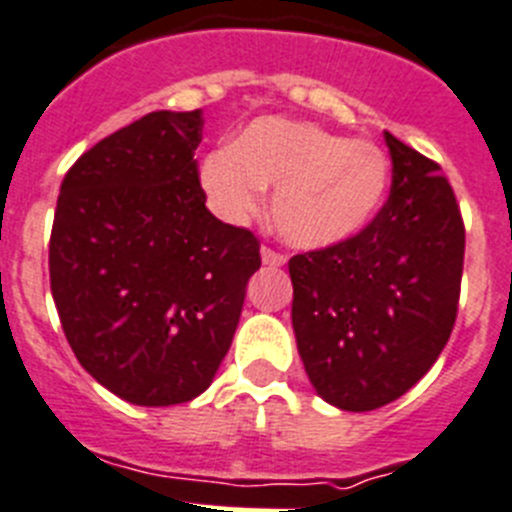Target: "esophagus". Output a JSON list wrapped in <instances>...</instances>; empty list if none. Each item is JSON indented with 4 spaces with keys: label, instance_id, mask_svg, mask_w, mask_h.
Masks as SVG:
<instances>
[{
    "label": "esophagus",
    "instance_id": "1",
    "mask_svg": "<svg viewBox=\"0 0 512 512\" xmlns=\"http://www.w3.org/2000/svg\"><path fill=\"white\" fill-rule=\"evenodd\" d=\"M262 265H267V267H283L285 265V255H280V252L270 250V247H262Z\"/></svg>",
    "mask_w": 512,
    "mask_h": 512
}]
</instances>
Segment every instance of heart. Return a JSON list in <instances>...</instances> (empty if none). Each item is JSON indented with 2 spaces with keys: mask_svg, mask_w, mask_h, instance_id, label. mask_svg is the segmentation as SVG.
Wrapping results in <instances>:
<instances>
[{
  "mask_svg": "<svg viewBox=\"0 0 512 512\" xmlns=\"http://www.w3.org/2000/svg\"><path fill=\"white\" fill-rule=\"evenodd\" d=\"M209 207L245 224L272 194V224L298 250H326L364 232L379 214L391 164L376 143L348 141L321 126L260 118L234 146L209 151L199 166Z\"/></svg>",
  "mask_w": 512,
  "mask_h": 512,
  "instance_id": "heart-1",
  "label": "heart"
}]
</instances>
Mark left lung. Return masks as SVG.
Wrapping results in <instances>:
<instances>
[{"label":"left lung","mask_w":512,"mask_h":512,"mask_svg":"<svg viewBox=\"0 0 512 512\" xmlns=\"http://www.w3.org/2000/svg\"><path fill=\"white\" fill-rule=\"evenodd\" d=\"M384 138L394 169L374 222L288 265L305 374L346 412L407 394L450 341L460 300L465 227L455 191L434 161Z\"/></svg>","instance_id":"8db88e82"}]
</instances>
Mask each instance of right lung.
Segmentation results:
<instances>
[{
  "instance_id": "add662e5",
  "label": "right lung",
  "mask_w": 512,
  "mask_h": 512,
  "mask_svg": "<svg viewBox=\"0 0 512 512\" xmlns=\"http://www.w3.org/2000/svg\"><path fill=\"white\" fill-rule=\"evenodd\" d=\"M202 111H156L85 151L65 174L50 288L80 366L138 407L207 391L260 270L250 229L204 207L194 151Z\"/></svg>"
}]
</instances>
